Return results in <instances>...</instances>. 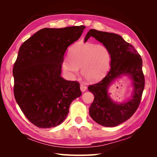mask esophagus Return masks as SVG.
I'll return each instance as SVG.
<instances>
[{
    "mask_svg": "<svg viewBox=\"0 0 157 157\" xmlns=\"http://www.w3.org/2000/svg\"><path fill=\"white\" fill-rule=\"evenodd\" d=\"M80 90H81L82 92H85L86 90V89H87V87L86 86H84V84H80Z\"/></svg>",
    "mask_w": 157,
    "mask_h": 157,
    "instance_id": "obj_1",
    "label": "esophagus"
}]
</instances>
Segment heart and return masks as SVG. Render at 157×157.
<instances>
[{"label":"heart","instance_id":"b5f03b06","mask_svg":"<svg viewBox=\"0 0 157 157\" xmlns=\"http://www.w3.org/2000/svg\"><path fill=\"white\" fill-rule=\"evenodd\" d=\"M69 59L63 60L62 67L71 77L78 72L89 82L101 80L109 69L111 53L106 46L92 43L78 42L69 50Z\"/></svg>","mask_w":157,"mask_h":157}]
</instances>
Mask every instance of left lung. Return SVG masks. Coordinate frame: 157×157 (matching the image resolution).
<instances>
[{
	"label": "left lung",
	"instance_id": "8db88e82",
	"mask_svg": "<svg viewBox=\"0 0 157 157\" xmlns=\"http://www.w3.org/2000/svg\"><path fill=\"white\" fill-rule=\"evenodd\" d=\"M90 36L102 43L110 52L111 69L100 82L88 86V90L94 96L89 114L98 124L114 127L129 119L140 105L145 86L142 59L134 47L115 33L92 29L88 32L84 41L86 42ZM124 75L132 80L131 96L128 101L117 103L110 98L109 87Z\"/></svg>",
	"mask_w": 157,
	"mask_h": 157
}]
</instances>
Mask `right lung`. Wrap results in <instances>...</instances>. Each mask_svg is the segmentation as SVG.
I'll use <instances>...</instances> for the list:
<instances>
[{
  "label": "right lung",
  "mask_w": 157,
  "mask_h": 157,
  "mask_svg": "<svg viewBox=\"0 0 157 157\" xmlns=\"http://www.w3.org/2000/svg\"><path fill=\"white\" fill-rule=\"evenodd\" d=\"M84 28H44L19 49L13 68L14 97L27 119L37 127L61 124L71 103L81 96L79 83L66 80L61 74L66 50Z\"/></svg>",
  "instance_id": "add662e5"
}]
</instances>
